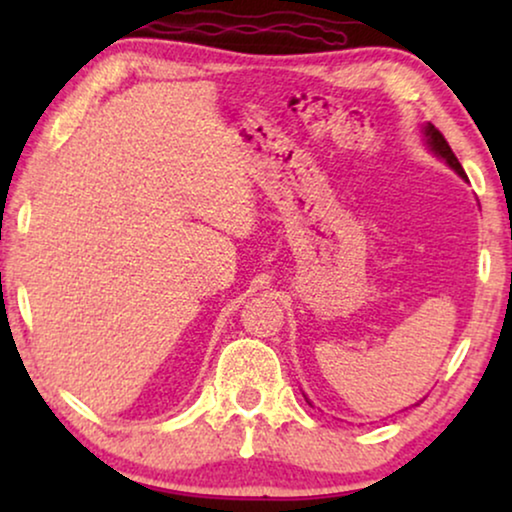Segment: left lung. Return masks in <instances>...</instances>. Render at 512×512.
<instances>
[{
    "label": "left lung",
    "instance_id": "obj_1",
    "mask_svg": "<svg viewBox=\"0 0 512 512\" xmlns=\"http://www.w3.org/2000/svg\"><path fill=\"white\" fill-rule=\"evenodd\" d=\"M424 137H426V144L431 146V151L436 153V156L443 158L445 163L450 165L452 170L459 174V177H464V179H466V172H464V167H461V163H459V160H457V156H454V153H452L450 144L445 142L443 132H440V130L436 128V125H431V123H429V125H426V128H424Z\"/></svg>",
    "mask_w": 512,
    "mask_h": 512
}]
</instances>
